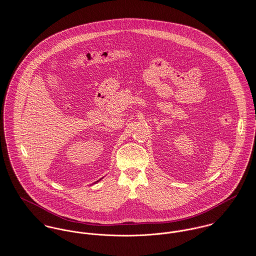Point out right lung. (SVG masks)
Wrapping results in <instances>:
<instances>
[{
	"label": "right lung",
	"instance_id": "right-lung-1",
	"mask_svg": "<svg viewBox=\"0 0 256 256\" xmlns=\"http://www.w3.org/2000/svg\"><path fill=\"white\" fill-rule=\"evenodd\" d=\"M98 181H99V180H98ZM98 181H97V182H98Z\"/></svg>",
	"mask_w": 256,
	"mask_h": 256
}]
</instances>
